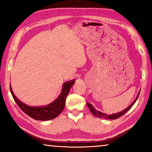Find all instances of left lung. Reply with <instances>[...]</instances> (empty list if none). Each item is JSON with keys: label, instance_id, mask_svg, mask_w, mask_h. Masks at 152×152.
Returning a JSON list of instances; mask_svg holds the SVG:
<instances>
[{"label": "left lung", "instance_id": "left-lung-1", "mask_svg": "<svg viewBox=\"0 0 152 152\" xmlns=\"http://www.w3.org/2000/svg\"><path fill=\"white\" fill-rule=\"evenodd\" d=\"M140 92H139L137 96L136 97V99H135V101L133 102V103L131 104L129 107L128 108H127V109H125L124 110H123V111H121V112L117 113V114H113V115L104 114V113L100 112V111H99V110H97L96 109H95L94 108V107L92 106V105L91 103H89V102H86V104H87V106H88V107L90 109V110H91V113L94 115H95V116H96V117H99V118H104V119H117L119 117H121L122 115H123L125 114V113H127L128 110H129L131 108L133 107V105L135 104V102H136V101H137V99H138V96H139V94H140Z\"/></svg>", "mask_w": 152, "mask_h": 152}]
</instances>
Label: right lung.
<instances>
[{
    "label": "right lung",
    "mask_w": 152,
    "mask_h": 152,
    "mask_svg": "<svg viewBox=\"0 0 152 152\" xmlns=\"http://www.w3.org/2000/svg\"><path fill=\"white\" fill-rule=\"evenodd\" d=\"M74 84V80H72L70 82H66L64 84L62 91L57 99L55 101L51 102L50 104L45 107H32L24 104L20 101L15 96L11 87L10 86V91L15 101L18 106L28 116L32 119L39 121H48L51 120L58 117L62 111L65 107L66 99L70 92L71 87Z\"/></svg>",
    "instance_id": "1"
}]
</instances>
